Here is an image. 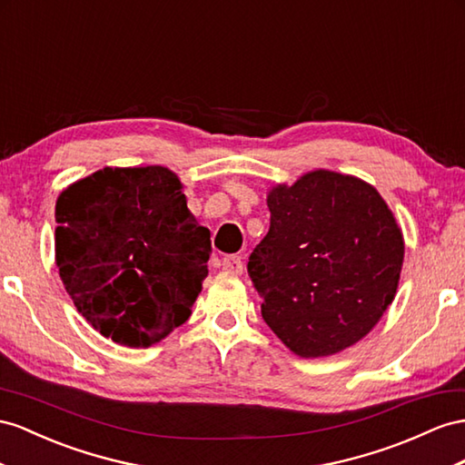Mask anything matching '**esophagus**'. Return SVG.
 <instances>
[{"label": "esophagus", "mask_w": 465, "mask_h": 465, "mask_svg": "<svg viewBox=\"0 0 465 465\" xmlns=\"http://www.w3.org/2000/svg\"><path fill=\"white\" fill-rule=\"evenodd\" d=\"M222 269L230 275H242L243 272V261L240 255H228L222 261Z\"/></svg>", "instance_id": "esophagus-1"}]
</instances>
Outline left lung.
<instances>
[{
	"label": "left lung",
	"instance_id": "obj_1",
	"mask_svg": "<svg viewBox=\"0 0 465 465\" xmlns=\"http://www.w3.org/2000/svg\"><path fill=\"white\" fill-rule=\"evenodd\" d=\"M271 225L247 271L267 326L304 360L363 340L395 301L404 240L375 186L316 169L267 193Z\"/></svg>",
	"mask_w": 465,
	"mask_h": 465
}]
</instances>
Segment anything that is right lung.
Masks as SVG:
<instances>
[{
	"label": "right lung",
	"mask_w": 465,
	"mask_h": 465,
	"mask_svg": "<svg viewBox=\"0 0 465 465\" xmlns=\"http://www.w3.org/2000/svg\"><path fill=\"white\" fill-rule=\"evenodd\" d=\"M54 261L86 322L149 348L193 314L208 277L210 232L166 166H105L56 200Z\"/></svg>",
	"instance_id": "add662e5"
}]
</instances>
